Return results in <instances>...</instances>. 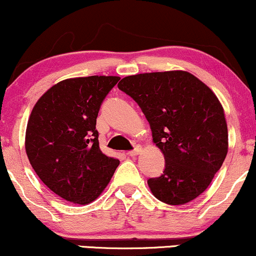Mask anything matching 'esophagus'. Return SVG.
Instances as JSON below:
<instances>
[{
  "label": "esophagus",
  "mask_w": 256,
  "mask_h": 256,
  "mask_svg": "<svg viewBox=\"0 0 256 256\" xmlns=\"http://www.w3.org/2000/svg\"><path fill=\"white\" fill-rule=\"evenodd\" d=\"M141 152V147L140 146H136L135 148L133 150V151H129L128 152V156L129 157H135V156H138L139 153Z\"/></svg>",
  "instance_id": "34e87169"
}]
</instances>
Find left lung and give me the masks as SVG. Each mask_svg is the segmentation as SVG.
Returning a JSON list of instances; mask_svg holds the SVG:
<instances>
[{"mask_svg":"<svg viewBox=\"0 0 256 256\" xmlns=\"http://www.w3.org/2000/svg\"><path fill=\"white\" fill-rule=\"evenodd\" d=\"M118 88L139 104L163 152L162 176L147 183L158 200L184 205L206 190L228 154V126L217 96L184 70L126 76Z\"/></svg>","mask_w":256,"mask_h":256,"instance_id":"obj_1","label":"left lung"}]
</instances>
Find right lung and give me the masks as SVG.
Segmentation results:
<instances>
[{"instance_id": "obj_1", "label": "right lung", "mask_w": 256, "mask_h": 256, "mask_svg": "<svg viewBox=\"0 0 256 256\" xmlns=\"http://www.w3.org/2000/svg\"><path fill=\"white\" fill-rule=\"evenodd\" d=\"M120 76L92 75L57 82L38 99L25 148L33 170L62 199L88 205L103 193L118 159L99 148V108Z\"/></svg>"}]
</instances>
